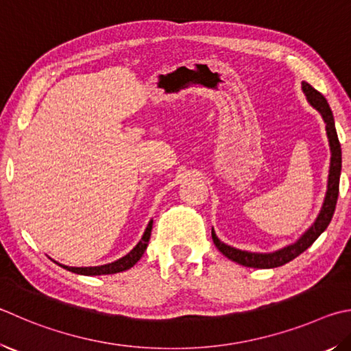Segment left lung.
Here are the masks:
<instances>
[{"label":"left lung","instance_id":"left-lung-1","mask_svg":"<svg viewBox=\"0 0 351 351\" xmlns=\"http://www.w3.org/2000/svg\"><path fill=\"white\" fill-rule=\"evenodd\" d=\"M302 90L305 93V97H307L310 106L321 113L324 123H326V130H327L330 150H331L328 186H327L326 199H324L321 212L317 215L316 221L311 224L308 230L305 232L302 237L295 242V244H290L281 248V250H276L271 253H252V252L239 250V248L227 245L218 239L215 230L212 228V239L215 242V245L218 247V250L224 254L226 258L233 261V263H238L245 267H252V269H275V267H281L287 263H290L291 259L299 256L302 252L307 250V248L321 237V233L326 230L331 218H333L336 202H337V195H339V178H341V167H342L341 144H339V139H337L333 113H331L327 99L324 98L319 92L315 90L308 82H302Z\"/></svg>","mask_w":351,"mask_h":351}]
</instances>
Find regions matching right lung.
Segmentation results:
<instances>
[{"label": "right lung", "mask_w": 351, "mask_h": 351, "mask_svg": "<svg viewBox=\"0 0 351 351\" xmlns=\"http://www.w3.org/2000/svg\"><path fill=\"white\" fill-rule=\"evenodd\" d=\"M152 226H154V221L149 222L147 228L143 234L141 241L133 247V250H130V253H127L125 256H123L114 263L106 264V265H98V267H69V265H62L60 264L62 269H66L72 273H78V275H86V276H99V275H113V273H119L124 270H129L130 267L135 265L145 252V248L149 245V239L152 234ZM58 264V263H56Z\"/></svg>", "instance_id": "right-lung-1"}]
</instances>
